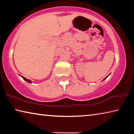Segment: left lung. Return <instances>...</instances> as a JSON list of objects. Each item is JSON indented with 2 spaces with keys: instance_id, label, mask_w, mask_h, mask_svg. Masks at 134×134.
Instances as JSON below:
<instances>
[{
  "instance_id": "left-lung-1",
  "label": "left lung",
  "mask_w": 134,
  "mask_h": 134,
  "mask_svg": "<svg viewBox=\"0 0 134 134\" xmlns=\"http://www.w3.org/2000/svg\"><path fill=\"white\" fill-rule=\"evenodd\" d=\"M108 77V76H107V77H106V78H105V79H104V80H105V79H106V78H107V77Z\"/></svg>"
}]
</instances>
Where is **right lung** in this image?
I'll return each instance as SVG.
<instances>
[{
	"label": "right lung",
	"instance_id": "add662e5",
	"mask_svg": "<svg viewBox=\"0 0 134 134\" xmlns=\"http://www.w3.org/2000/svg\"><path fill=\"white\" fill-rule=\"evenodd\" d=\"M21 77H22V78H23L24 79V80H25V81H27V82H28V83H31V81L30 80H29H29H28V79H26L25 77H23V76H21Z\"/></svg>",
	"mask_w": 134,
	"mask_h": 134
}]
</instances>
